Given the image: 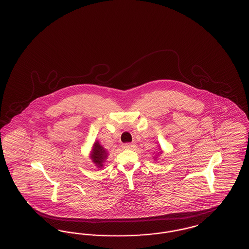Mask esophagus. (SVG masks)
I'll list each match as a JSON object with an SVG mask.
<instances>
[{"mask_svg":"<svg viewBox=\"0 0 249 249\" xmlns=\"http://www.w3.org/2000/svg\"><path fill=\"white\" fill-rule=\"evenodd\" d=\"M122 148H124V149H129L130 148L131 146H132V143H130V142H125V143H122Z\"/></svg>","mask_w":249,"mask_h":249,"instance_id":"esophagus-1","label":"esophagus"}]
</instances>
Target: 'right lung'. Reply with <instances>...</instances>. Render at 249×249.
I'll return each mask as SVG.
<instances>
[{
	"label": "right lung",
	"mask_w": 249,
	"mask_h": 249,
	"mask_svg": "<svg viewBox=\"0 0 249 249\" xmlns=\"http://www.w3.org/2000/svg\"><path fill=\"white\" fill-rule=\"evenodd\" d=\"M107 151L104 149V147L99 143V142H95L91 156L93 162H95L98 167H101L103 166V162L107 159Z\"/></svg>",
	"instance_id": "obj_1"
}]
</instances>
